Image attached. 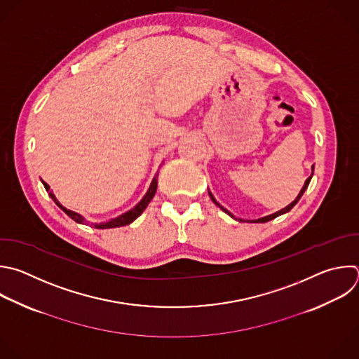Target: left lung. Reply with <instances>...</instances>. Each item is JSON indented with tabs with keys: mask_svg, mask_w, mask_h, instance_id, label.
<instances>
[{
	"mask_svg": "<svg viewBox=\"0 0 359 359\" xmlns=\"http://www.w3.org/2000/svg\"><path fill=\"white\" fill-rule=\"evenodd\" d=\"M313 170H314V166H311V176H309L307 179H306V182H304V186L302 187V190H300V193H299V196L287 205V207H285V208H282V210H279V211H276V212H273V214H271V215H266V217H262V218H258V219H243V218H236L233 214H231L226 208H224L215 198H214V196L211 194V191L208 190V194H210V197H211V200H212V203L215 204V205H218L224 212H226L229 217H232V218H235V219H238V221H241V222H245V221H248V222H268V221H271V219H273V218H276V217H279V215H282V214H285V212H289L296 204H297V201L302 198V196H303V193L306 191V189L309 187V183H310V180H311V177H313Z\"/></svg>",
	"mask_w": 359,
	"mask_h": 359,
	"instance_id": "1",
	"label": "left lung"
}]
</instances>
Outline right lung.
Here are the masks:
<instances>
[{
	"label": "right lung",
	"mask_w": 359,
	"mask_h": 359,
	"mask_svg": "<svg viewBox=\"0 0 359 359\" xmlns=\"http://www.w3.org/2000/svg\"><path fill=\"white\" fill-rule=\"evenodd\" d=\"M43 186H45L46 191L49 193L50 198L56 203V205H57L60 210H63L72 219H74V221L79 222V224H86V225L88 224V222L84 219L83 215H80L79 212H74V211H72V210L63 207V205L59 203V200L56 198V196L53 194V191L50 190V187H49L48 183L43 182ZM156 189H158V173L155 175V177H154V180H152V183H151V186H149V189H148V191H147V194L142 197V200H141L134 208H131L130 211H127V212H124V214H121V215H118V217H115V218H112V219H109V221H107V222H100V224L95 222V224H91V225H93L94 228H98V229H107V228H116V226H124V225L131 224V222L135 221V219L144 212V210L148 207V204L151 203V200L154 198V196H155V193H156Z\"/></svg>",
	"instance_id": "add662e5"
}]
</instances>
